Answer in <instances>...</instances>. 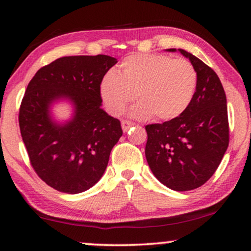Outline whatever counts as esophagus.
<instances>
[{
    "instance_id": "esophagus-1",
    "label": "esophagus",
    "mask_w": 251,
    "mask_h": 251,
    "mask_svg": "<svg viewBox=\"0 0 251 251\" xmlns=\"http://www.w3.org/2000/svg\"><path fill=\"white\" fill-rule=\"evenodd\" d=\"M121 125H122V129H123V131L126 132L130 128H131V126H132L133 125H135V123L131 122V121H126V120H123Z\"/></svg>"
}]
</instances>
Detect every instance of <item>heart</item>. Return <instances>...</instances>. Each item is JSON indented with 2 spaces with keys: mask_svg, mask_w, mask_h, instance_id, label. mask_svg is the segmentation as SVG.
<instances>
[{
  "mask_svg": "<svg viewBox=\"0 0 251 251\" xmlns=\"http://www.w3.org/2000/svg\"><path fill=\"white\" fill-rule=\"evenodd\" d=\"M197 82V71L188 60L140 53L126 57L118 72L106 73L99 91L112 115H121L136 97L139 104L131 109L132 116L169 121L186 111Z\"/></svg>",
  "mask_w": 251,
  "mask_h": 251,
  "instance_id": "b5f03b06",
  "label": "heart"
}]
</instances>
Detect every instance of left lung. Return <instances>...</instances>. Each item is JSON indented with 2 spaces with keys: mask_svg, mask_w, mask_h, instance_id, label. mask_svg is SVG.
<instances>
[{
  "mask_svg": "<svg viewBox=\"0 0 251 251\" xmlns=\"http://www.w3.org/2000/svg\"><path fill=\"white\" fill-rule=\"evenodd\" d=\"M179 51L197 71V90L180 116L145 126V155L161 183L184 192L202 186L217 170L228 147L229 126L226 95L218 75L192 53Z\"/></svg>",
  "mask_w": 251,
  "mask_h": 251,
  "instance_id": "left-lung-1",
  "label": "left lung"
}]
</instances>
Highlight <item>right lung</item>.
Segmentation results:
<instances>
[{
  "instance_id": "add662e5",
  "label": "right lung",
  "mask_w": 251,
  "mask_h": 251,
  "mask_svg": "<svg viewBox=\"0 0 251 251\" xmlns=\"http://www.w3.org/2000/svg\"><path fill=\"white\" fill-rule=\"evenodd\" d=\"M115 58L63 57L41 67L27 85L19 108V128L30 166L54 190L77 194L94 186L107 167L121 123L101 108L100 83ZM67 98L75 113L66 125L50 120V105Z\"/></svg>"
}]
</instances>
